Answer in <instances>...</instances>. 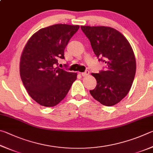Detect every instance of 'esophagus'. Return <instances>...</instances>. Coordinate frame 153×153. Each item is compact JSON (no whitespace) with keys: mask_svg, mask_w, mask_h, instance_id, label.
<instances>
[{"mask_svg":"<svg viewBox=\"0 0 153 153\" xmlns=\"http://www.w3.org/2000/svg\"><path fill=\"white\" fill-rule=\"evenodd\" d=\"M89 74V71H88V70H87V71H85V72H82V73H81L82 76H87V75Z\"/></svg>","mask_w":153,"mask_h":153,"instance_id":"obj_1","label":"esophagus"}]
</instances>
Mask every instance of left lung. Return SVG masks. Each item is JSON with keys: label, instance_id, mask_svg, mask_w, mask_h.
Returning <instances> with one entry per match:
<instances>
[{"label": "left lung", "instance_id": "8db88e82", "mask_svg": "<svg viewBox=\"0 0 153 153\" xmlns=\"http://www.w3.org/2000/svg\"><path fill=\"white\" fill-rule=\"evenodd\" d=\"M99 61L106 69L92 73L97 85L90 90L92 97L103 105L120 102L129 92L136 73V58L130 43L116 29L105 26H81Z\"/></svg>", "mask_w": 153, "mask_h": 153}]
</instances>
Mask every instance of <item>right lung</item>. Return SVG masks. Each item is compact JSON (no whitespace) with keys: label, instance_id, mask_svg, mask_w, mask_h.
I'll use <instances>...</instances> for the list:
<instances>
[{"label":"right lung","instance_id":"right-lung-1","mask_svg":"<svg viewBox=\"0 0 153 153\" xmlns=\"http://www.w3.org/2000/svg\"><path fill=\"white\" fill-rule=\"evenodd\" d=\"M79 25L56 24L32 36L21 53V81L31 97L39 105L53 107L66 97L77 74L57 67L58 59Z\"/></svg>","mask_w":153,"mask_h":153}]
</instances>
